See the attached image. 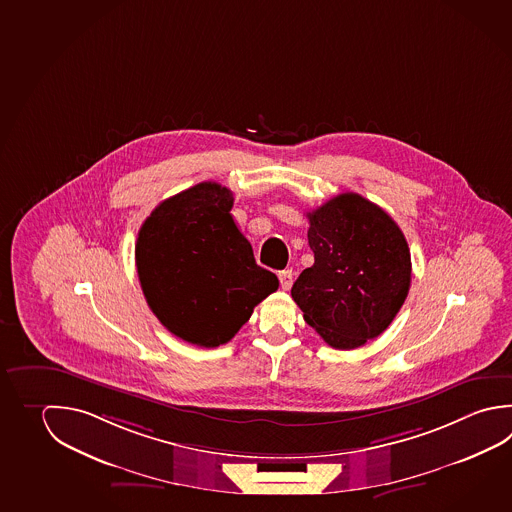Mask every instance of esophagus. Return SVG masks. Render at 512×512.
Returning <instances> with one entry per match:
<instances>
[{
	"instance_id": "obj_1",
	"label": "esophagus",
	"mask_w": 512,
	"mask_h": 512,
	"mask_svg": "<svg viewBox=\"0 0 512 512\" xmlns=\"http://www.w3.org/2000/svg\"><path fill=\"white\" fill-rule=\"evenodd\" d=\"M279 283H281V289L289 290L292 287V283H294V274H292V270H281L278 274Z\"/></svg>"
}]
</instances>
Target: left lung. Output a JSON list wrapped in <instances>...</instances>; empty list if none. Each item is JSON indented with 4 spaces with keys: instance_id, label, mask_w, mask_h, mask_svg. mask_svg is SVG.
<instances>
[{
    "instance_id": "obj_1",
    "label": "left lung",
    "mask_w": 512,
    "mask_h": 512,
    "mask_svg": "<svg viewBox=\"0 0 512 512\" xmlns=\"http://www.w3.org/2000/svg\"><path fill=\"white\" fill-rule=\"evenodd\" d=\"M314 265L292 298L317 334L337 350L381 335L404 305L411 256L390 214L357 193H343L308 213Z\"/></svg>"
}]
</instances>
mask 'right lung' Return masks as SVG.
I'll return each mask as SVG.
<instances>
[{
  "label": "right lung",
  "instance_id": "1",
  "mask_svg": "<svg viewBox=\"0 0 512 512\" xmlns=\"http://www.w3.org/2000/svg\"><path fill=\"white\" fill-rule=\"evenodd\" d=\"M233 193L202 182L171 196L140 227L135 261L140 287L158 321L187 343H229L254 307L279 287L256 265L234 223Z\"/></svg>",
  "mask_w": 512,
  "mask_h": 512
}]
</instances>
